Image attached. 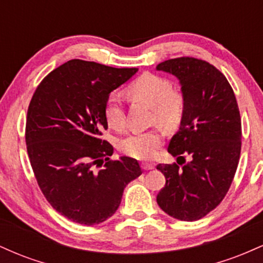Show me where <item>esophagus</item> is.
<instances>
[{
  "label": "esophagus",
  "instance_id": "34e87169",
  "mask_svg": "<svg viewBox=\"0 0 263 263\" xmlns=\"http://www.w3.org/2000/svg\"><path fill=\"white\" fill-rule=\"evenodd\" d=\"M155 167H156L155 163H151V162H144V163H142V168H143L144 171L155 170Z\"/></svg>",
  "mask_w": 263,
  "mask_h": 263
}]
</instances>
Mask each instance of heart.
I'll return each instance as SVG.
<instances>
[{"mask_svg":"<svg viewBox=\"0 0 263 263\" xmlns=\"http://www.w3.org/2000/svg\"><path fill=\"white\" fill-rule=\"evenodd\" d=\"M129 100L142 102L153 108V121L165 128H174L182 121L185 108V98L180 90L161 75L144 73L126 89ZM105 119L114 129L125 127V111L122 101L117 95H110L105 102ZM163 135L158 129L135 132L123 137L119 147L125 155L136 159H149L161 146Z\"/></svg>","mask_w":263,"mask_h":263,"instance_id":"b5f03b06","label":"heart"}]
</instances>
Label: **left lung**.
Wrapping results in <instances>:
<instances>
[{
    "mask_svg": "<svg viewBox=\"0 0 263 263\" xmlns=\"http://www.w3.org/2000/svg\"><path fill=\"white\" fill-rule=\"evenodd\" d=\"M156 69L176 75L185 98L179 131L168 146L177 163L157 165L165 177L157 203L172 218L195 221L230 189L241 153L240 110L225 75L205 60L180 57Z\"/></svg>",
    "mask_w": 263,
    "mask_h": 263,
    "instance_id": "left-lung-1",
    "label": "left lung"
}]
</instances>
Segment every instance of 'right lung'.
Instances as JSON below:
<instances>
[{"mask_svg": "<svg viewBox=\"0 0 263 263\" xmlns=\"http://www.w3.org/2000/svg\"><path fill=\"white\" fill-rule=\"evenodd\" d=\"M137 68H112L73 59L37 86L27 111L26 144L33 173L47 201L83 225L112 216L125 186L142 174L135 158L112 159L105 102Z\"/></svg>", "mask_w": 263, "mask_h": 263, "instance_id": "add662e5", "label": "right lung"}]
</instances>
